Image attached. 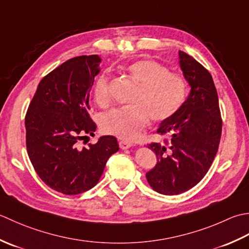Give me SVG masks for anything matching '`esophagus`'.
<instances>
[{"instance_id":"esophagus-1","label":"esophagus","mask_w":249,"mask_h":249,"mask_svg":"<svg viewBox=\"0 0 249 249\" xmlns=\"http://www.w3.org/2000/svg\"><path fill=\"white\" fill-rule=\"evenodd\" d=\"M131 146H133V144L130 143L128 141H124V140L119 141V147L121 149H128Z\"/></svg>"}]
</instances>
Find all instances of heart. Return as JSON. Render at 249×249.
<instances>
[{
	"label": "heart",
	"instance_id": "b5f03b06",
	"mask_svg": "<svg viewBox=\"0 0 249 249\" xmlns=\"http://www.w3.org/2000/svg\"><path fill=\"white\" fill-rule=\"evenodd\" d=\"M126 72L139 84L130 106L115 108L106 114L101 128L103 132L124 140H135L151 119L160 123L172 117L184 104L188 86L179 74L154 60H139L126 67ZM95 102L109 103V77L101 75L93 90Z\"/></svg>",
	"mask_w": 249,
	"mask_h": 249
}]
</instances>
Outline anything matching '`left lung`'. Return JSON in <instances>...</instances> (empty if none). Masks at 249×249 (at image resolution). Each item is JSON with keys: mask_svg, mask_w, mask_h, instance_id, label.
<instances>
[{"mask_svg": "<svg viewBox=\"0 0 249 249\" xmlns=\"http://www.w3.org/2000/svg\"><path fill=\"white\" fill-rule=\"evenodd\" d=\"M179 64L191 87L190 94L157 130L169 140L148 145L157 156V164L146 173L147 181L155 191L166 196L182 194L199 184L214 161L222 129L212 75L184 52H179Z\"/></svg>", "mask_w": 249, "mask_h": 249, "instance_id": "left-lung-1", "label": "left lung"}]
</instances>
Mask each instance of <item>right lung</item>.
Listing matches in <instances>:
<instances>
[{
	"mask_svg": "<svg viewBox=\"0 0 249 249\" xmlns=\"http://www.w3.org/2000/svg\"><path fill=\"white\" fill-rule=\"evenodd\" d=\"M100 62L96 54L65 61L40 80L25 114L30 161L39 178L63 195H78L94 187L106 161L119 149L111 135L79 147V142L87 134L93 136L96 129L89 115V96Z\"/></svg>",
	"mask_w": 249,
	"mask_h": 249,
	"instance_id": "add662e5",
	"label": "right lung"
}]
</instances>
